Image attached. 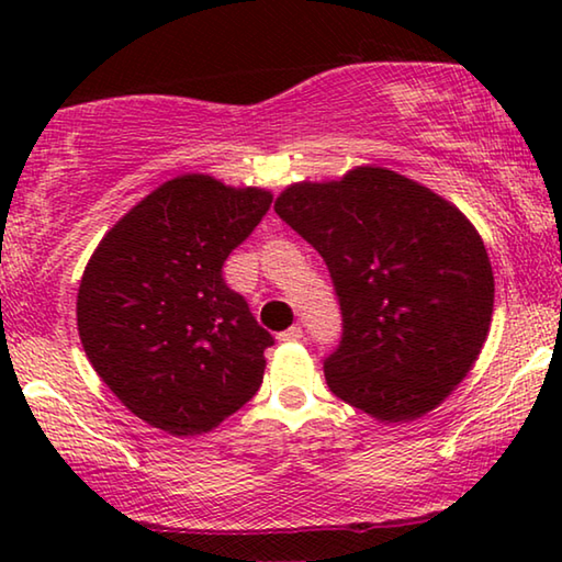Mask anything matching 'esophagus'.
Wrapping results in <instances>:
<instances>
[{
	"label": "esophagus",
	"mask_w": 562,
	"mask_h": 562,
	"mask_svg": "<svg viewBox=\"0 0 562 562\" xmlns=\"http://www.w3.org/2000/svg\"><path fill=\"white\" fill-rule=\"evenodd\" d=\"M302 337H304V331H302L300 325H292L290 329H284V331H280V335H278L280 341H300Z\"/></svg>",
	"instance_id": "esophagus-1"
}]
</instances>
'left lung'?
Returning a JSON list of instances; mask_svg holds the SVG:
<instances>
[{
    "label": "left lung",
    "mask_w": 562,
    "mask_h": 562,
    "mask_svg": "<svg viewBox=\"0 0 562 562\" xmlns=\"http://www.w3.org/2000/svg\"><path fill=\"white\" fill-rule=\"evenodd\" d=\"M274 213L325 260L341 339L322 359L331 394L404 422L469 374L493 315V272L465 215L386 168L290 186Z\"/></svg>",
    "instance_id": "1"
}]
</instances>
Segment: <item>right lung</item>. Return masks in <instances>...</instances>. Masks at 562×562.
<instances>
[{"mask_svg":"<svg viewBox=\"0 0 562 562\" xmlns=\"http://www.w3.org/2000/svg\"><path fill=\"white\" fill-rule=\"evenodd\" d=\"M270 203L268 190L180 176L91 255L76 300L83 351L123 406L160 431H211L258 394L274 337L227 288L223 265Z\"/></svg>","mask_w":562,"mask_h":562,"instance_id":"right-lung-1","label":"right lung"}]
</instances>
